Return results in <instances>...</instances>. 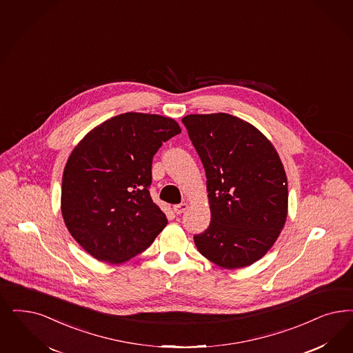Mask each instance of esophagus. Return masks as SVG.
<instances>
[{
  "label": "esophagus",
  "instance_id": "obj_1",
  "mask_svg": "<svg viewBox=\"0 0 353 353\" xmlns=\"http://www.w3.org/2000/svg\"><path fill=\"white\" fill-rule=\"evenodd\" d=\"M188 207H189V205H188L186 202H183V203L174 205V206H173V211H174L177 215H180V214H183V211H185Z\"/></svg>",
  "mask_w": 353,
  "mask_h": 353
}]
</instances>
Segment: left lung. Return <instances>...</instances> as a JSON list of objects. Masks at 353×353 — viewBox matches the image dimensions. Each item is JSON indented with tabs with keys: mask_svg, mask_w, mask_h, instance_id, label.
Here are the masks:
<instances>
[{
	"mask_svg": "<svg viewBox=\"0 0 353 353\" xmlns=\"http://www.w3.org/2000/svg\"><path fill=\"white\" fill-rule=\"evenodd\" d=\"M183 122L206 170L211 211L195 246L219 268L250 266L272 248L288 215L279 154L256 126L228 113L188 114Z\"/></svg>",
	"mask_w": 353,
	"mask_h": 353,
	"instance_id": "left-lung-1",
	"label": "left lung"
}]
</instances>
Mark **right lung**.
I'll use <instances>...</instances> for the list:
<instances>
[{"label": "right lung", "mask_w": 353, "mask_h": 353, "mask_svg": "<svg viewBox=\"0 0 353 353\" xmlns=\"http://www.w3.org/2000/svg\"><path fill=\"white\" fill-rule=\"evenodd\" d=\"M181 128L170 117L128 112L101 122L74 147L61 212L74 240L97 261L119 265L154 243L168 220L154 203L152 158Z\"/></svg>", "instance_id": "obj_1"}]
</instances>
